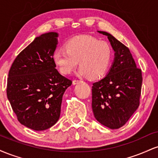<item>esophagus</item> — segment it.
<instances>
[{
  "instance_id": "obj_1",
  "label": "esophagus",
  "mask_w": 158,
  "mask_h": 158,
  "mask_svg": "<svg viewBox=\"0 0 158 158\" xmlns=\"http://www.w3.org/2000/svg\"><path fill=\"white\" fill-rule=\"evenodd\" d=\"M79 82H81V80H78V79H73V85H76V84H78V83Z\"/></svg>"
}]
</instances>
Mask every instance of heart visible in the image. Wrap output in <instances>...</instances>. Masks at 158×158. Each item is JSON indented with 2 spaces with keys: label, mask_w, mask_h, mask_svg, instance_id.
Wrapping results in <instances>:
<instances>
[{
  "label": "heart",
  "mask_w": 158,
  "mask_h": 158,
  "mask_svg": "<svg viewBox=\"0 0 158 158\" xmlns=\"http://www.w3.org/2000/svg\"><path fill=\"white\" fill-rule=\"evenodd\" d=\"M65 50L57 49L53 53L54 62L64 75L71 73L79 61V73L98 78L106 73L111 60L108 43L90 35L72 38L65 44Z\"/></svg>",
  "instance_id": "b5f03b06"
}]
</instances>
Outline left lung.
I'll return each mask as SVG.
<instances>
[{"label": "left lung", "mask_w": 158, "mask_h": 158, "mask_svg": "<svg viewBox=\"0 0 158 158\" xmlns=\"http://www.w3.org/2000/svg\"><path fill=\"white\" fill-rule=\"evenodd\" d=\"M115 52L114 62L107 75L92 86V109L103 126L117 129L124 126L139 105L143 77L129 49L106 32Z\"/></svg>", "instance_id": "1"}]
</instances>
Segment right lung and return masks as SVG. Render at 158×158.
<instances>
[{"label": "right lung", "mask_w": 158, "mask_h": 158, "mask_svg": "<svg viewBox=\"0 0 158 158\" xmlns=\"http://www.w3.org/2000/svg\"><path fill=\"white\" fill-rule=\"evenodd\" d=\"M57 32L36 37L12 63L6 94L20 123L44 131L59 120L64 91L72 81L59 73L53 60Z\"/></svg>", "instance_id": "obj_1"}]
</instances>
